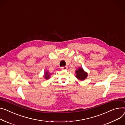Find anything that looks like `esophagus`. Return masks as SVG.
Returning <instances> with one entry per match:
<instances>
[{
	"mask_svg": "<svg viewBox=\"0 0 125 125\" xmlns=\"http://www.w3.org/2000/svg\"><path fill=\"white\" fill-rule=\"evenodd\" d=\"M61 70H67L68 69V67L66 66H63V67H62V68H61Z\"/></svg>",
	"mask_w": 125,
	"mask_h": 125,
	"instance_id": "34e87169",
	"label": "esophagus"
}]
</instances>
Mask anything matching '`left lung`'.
Returning <instances> with one entry per match:
<instances>
[{
	"instance_id": "left-lung-1",
	"label": "left lung",
	"mask_w": 125,
	"mask_h": 125,
	"mask_svg": "<svg viewBox=\"0 0 125 125\" xmlns=\"http://www.w3.org/2000/svg\"><path fill=\"white\" fill-rule=\"evenodd\" d=\"M75 77L80 81H84L88 77V73L85 72L82 68H79L75 72Z\"/></svg>"
}]
</instances>
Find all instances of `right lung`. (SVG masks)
<instances>
[{
  "instance_id": "right-lung-1",
  "label": "right lung",
  "mask_w": 125,
  "mask_h": 125,
  "mask_svg": "<svg viewBox=\"0 0 125 125\" xmlns=\"http://www.w3.org/2000/svg\"><path fill=\"white\" fill-rule=\"evenodd\" d=\"M52 74V73H50L49 72V71H45L44 73V75H43L44 79H45V80L49 79L51 78V75Z\"/></svg>"
}]
</instances>
